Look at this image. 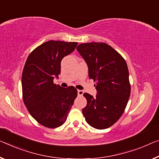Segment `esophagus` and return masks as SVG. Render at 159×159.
I'll return each instance as SVG.
<instances>
[{
  "label": "esophagus",
  "instance_id": "esophagus-1",
  "mask_svg": "<svg viewBox=\"0 0 159 159\" xmlns=\"http://www.w3.org/2000/svg\"><path fill=\"white\" fill-rule=\"evenodd\" d=\"M77 93L79 96H82L83 94H84V92L82 90H77Z\"/></svg>",
  "mask_w": 159,
  "mask_h": 159
}]
</instances>
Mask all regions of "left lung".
Wrapping results in <instances>:
<instances>
[{"mask_svg": "<svg viewBox=\"0 0 159 159\" xmlns=\"http://www.w3.org/2000/svg\"><path fill=\"white\" fill-rule=\"evenodd\" d=\"M77 50L86 61L89 77L96 82V97L84 93L85 120L95 129L110 127L125 110L131 94L129 70L124 57L105 43L80 44Z\"/></svg>", "mask_w": 159, "mask_h": 159, "instance_id": "8db88e82", "label": "left lung"}]
</instances>
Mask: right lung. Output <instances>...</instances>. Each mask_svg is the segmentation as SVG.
Listing matches in <instances>:
<instances>
[{"instance_id":"1","label":"right lung","mask_w":159,"mask_h":159,"mask_svg":"<svg viewBox=\"0 0 159 159\" xmlns=\"http://www.w3.org/2000/svg\"><path fill=\"white\" fill-rule=\"evenodd\" d=\"M77 44L48 41L32 51L26 60L22 74L23 102L30 115L45 127L62 126L77 97L75 87L62 88L53 82L60 73L62 58Z\"/></svg>"}]
</instances>
